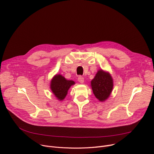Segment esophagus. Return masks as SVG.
<instances>
[{
	"label": "esophagus",
	"mask_w": 154,
	"mask_h": 154,
	"mask_svg": "<svg viewBox=\"0 0 154 154\" xmlns=\"http://www.w3.org/2000/svg\"><path fill=\"white\" fill-rule=\"evenodd\" d=\"M78 80L80 84H83L84 82V78L82 76H79L78 77Z\"/></svg>",
	"instance_id": "34e87169"
}]
</instances>
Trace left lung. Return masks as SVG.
I'll return each instance as SVG.
<instances>
[{"label": "left lung", "instance_id": "obj_1", "mask_svg": "<svg viewBox=\"0 0 154 154\" xmlns=\"http://www.w3.org/2000/svg\"><path fill=\"white\" fill-rule=\"evenodd\" d=\"M91 87L95 97L100 102L106 101L110 95L114 82L110 73L99 69L91 80Z\"/></svg>", "mask_w": 154, "mask_h": 154}]
</instances>
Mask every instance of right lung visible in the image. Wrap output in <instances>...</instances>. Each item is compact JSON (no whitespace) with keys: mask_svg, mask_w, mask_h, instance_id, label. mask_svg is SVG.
I'll return each instance as SVG.
<instances>
[{"mask_svg":"<svg viewBox=\"0 0 154 154\" xmlns=\"http://www.w3.org/2000/svg\"><path fill=\"white\" fill-rule=\"evenodd\" d=\"M75 84L73 80H67L60 74H56L51 80L50 88L57 99L62 101L66 98L70 87Z\"/></svg>","mask_w":154,"mask_h":154,"instance_id":"add662e5","label":"right lung"}]
</instances>
